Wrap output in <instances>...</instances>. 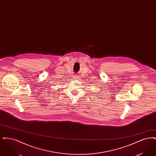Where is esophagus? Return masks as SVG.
<instances>
[{"instance_id":"34e87169","label":"esophagus","mask_w":156,"mask_h":156,"mask_svg":"<svg viewBox=\"0 0 156 156\" xmlns=\"http://www.w3.org/2000/svg\"><path fill=\"white\" fill-rule=\"evenodd\" d=\"M80 78V76H78V75H75V76H74V80H78Z\"/></svg>"}]
</instances>
